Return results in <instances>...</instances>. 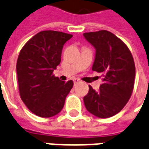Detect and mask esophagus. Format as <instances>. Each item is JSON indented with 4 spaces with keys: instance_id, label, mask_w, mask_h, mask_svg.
<instances>
[{
    "instance_id": "34e87169",
    "label": "esophagus",
    "mask_w": 149,
    "mask_h": 149,
    "mask_svg": "<svg viewBox=\"0 0 149 149\" xmlns=\"http://www.w3.org/2000/svg\"><path fill=\"white\" fill-rule=\"evenodd\" d=\"M73 80V83H74V84H77V83H79L80 82V80L79 79H77V78H74V79H72Z\"/></svg>"
}]
</instances>
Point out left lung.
I'll return each mask as SVG.
<instances>
[{
  "label": "left lung",
  "mask_w": 149,
  "mask_h": 149,
  "mask_svg": "<svg viewBox=\"0 0 149 149\" xmlns=\"http://www.w3.org/2000/svg\"><path fill=\"white\" fill-rule=\"evenodd\" d=\"M84 36L96 49L92 70L103 76L98 91L89 86L84 97L85 107L97 117H111L123 109L132 95L135 78L132 54L123 41L107 30Z\"/></svg>",
  "instance_id": "obj_1"
}]
</instances>
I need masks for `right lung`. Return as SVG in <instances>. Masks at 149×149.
Instances as JSON below:
<instances>
[{"mask_svg": "<svg viewBox=\"0 0 149 149\" xmlns=\"http://www.w3.org/2000/svg\"><path fill=\"white\" fill-rule=\"evenodd\" d=\"M72 35L44 30L26 43L16 64L19 95L26 107L40 117H52L61 112L72 80L62 81L54 70L61 62L65 43Z\"/></svg>", "mask_w": 149, "mask_h": 149, "instance_id": "right-lung-1", "label": "right lung"}]
</instances>
